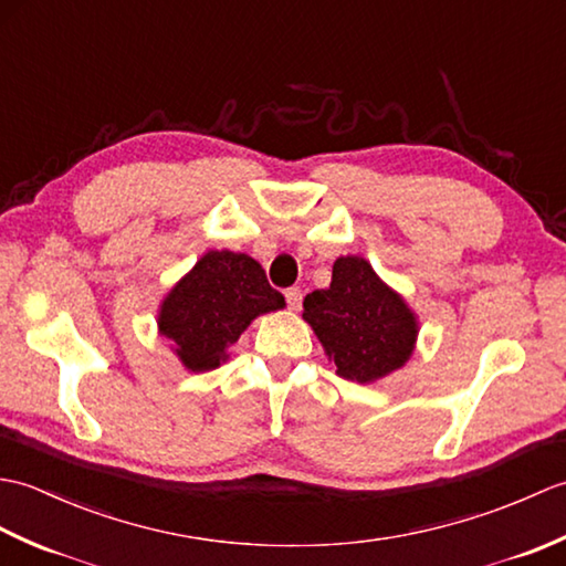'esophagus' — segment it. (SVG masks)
<instances>
[{
  "instance_id": "esophagus-1",
  "label": "esophagus",
  "mask_w": 566,
  "mask_h": 566,
  "mask_svg": "<svg viewBox=\"0 0 566 566\" xmlns=\"http://www.w3.org/2000/svg\"><path fill=\"white\" fill-rule=\"evenodd\" d=\"M284 296H286V306H290L292 311H298L302 308V290H298V286H292V290H286L284 292Z\"/></svg>"
}]
</instances>
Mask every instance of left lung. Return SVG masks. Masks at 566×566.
Wrapping results in <instances>:
<instances>
[{"label":"left lung","mask_w":566,"mask_h":566,"mask_svg":"<svg viewBox=\"0 0 566 566\" xmlns=\"http://www.w3.org/2000/svg\"><path fill=\"white\" fill-rule=\"evenodd\" d=\"M304 321L335 365V375L357 384H375L401 369L418 340L416 311L359 255L333 262L328 290L304 298Z\"/></svg>","instance_id":"obj_1"}]
</instances>
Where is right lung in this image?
Masks as SVG:
<instances>
[{
	"label": "right lung",
	"mask_w": 566,
	"mask_h": 566,
	"mask_svg": "<svg viewBox=\"0 0 566 566\" xmlns=\"http://www.w3.org/2000/svg\"><path fill=\"white\" fill-rule=\"evenodd\" d=\"M262 264L245 252L209 250L165 294L158 308V333L189 371H209L228 359L252 321L284 308Z\"/></svg>",
	"instance_id": "obj_1"
}]
</instances>
